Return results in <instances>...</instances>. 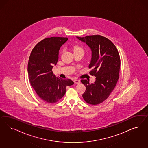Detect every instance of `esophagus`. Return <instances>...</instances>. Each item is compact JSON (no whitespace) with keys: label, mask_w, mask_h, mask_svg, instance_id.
Instances as JSON below:
<instances>
[{"label":"esophagus","mask_w":148,"mask_h":148,"mask_svg":"<svg viewBox=\"0 0 148 148\" xmlns=\"http://www.w3.org/2000/svg\"><path fill=\"white\" fill-rule=\"evenodd\" d=\"M74 82L75 84H79L80 83V80H78V79H74Z\"/></svg>","instance_id":"obj_1"}]
</instances>
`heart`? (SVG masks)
I'll return each mask as SVG.
<instances>
[{"mask_svg": "<svg viewBox=\"0 0 148 148\" xmlns=\"http://www.w3.org/2000/svg\"><path fill=\"white\" fill-rule=\"evenodd\" d=\"M77 50H83L81 48L79 47H78V46H76L74 47V51H77Z\"/></svg>", "mask_w": 148, "mask_h": 148, "instance_id": "1", "label": "heart"}]
</instances>
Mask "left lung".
Masks as SVG:
<instances>
[{
    "label": "left lung",
    "instance_id": "8db88e82",
    "mask_svg": "<svg viewBox=\"0 0 148 148\" xmlns=\"http://www.w3.org/2000/svg\"><path fill=\"white\" fill-rule=\"evenodd\" d=\"M77 38L86 43L91 50L89 65L95 81L81 80L86 90L82 96L91 105L100 104L106 100L114 89L119 79L120 59L117 48L109 39L101 35H90Z\"/></svg>",
    "mask_w": 148,
    "mask_h": 148
}]
</instances>
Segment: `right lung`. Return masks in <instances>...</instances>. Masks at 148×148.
<instances>
[{"label":"right lung","mask_w":148,"mask_h":148,"mask_svg":"<svg viewBox=\"0 0 148 148\" xmlns=\"http://www.w3.org/2000/svg\"><path fill=\"white\" fill-rule=\"evenodd\" d=\"M67 40L60 37L45 38L34 47L29 59L30 84L42 100L50 103L60 100L66 92L67 86L74 84L71 79L58 78L52 72L59 59V51Z\"/></svg>","instance_id":"right-lung-1"}]
</instances>
